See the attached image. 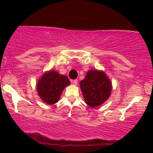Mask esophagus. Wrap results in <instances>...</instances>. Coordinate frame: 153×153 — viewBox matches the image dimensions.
Masks as SVG:
<instances>
[{
  "label": "esophagus",
  "mask_w": 153,
  "mask_h": 153,
  "mask_svg": "<svg viewBox=\"0 0 153 153\" xmlns=\"http://www.w3.org/2000/svg\"><path fill=\"white\" fill-rule=\"evenodd\" d=\"M72 82L73 83V85H76L77 84H78V80H77V79H75V80H73V81H72Z\"/></svg>",
  "instance_id": "1"
}]
</instances>
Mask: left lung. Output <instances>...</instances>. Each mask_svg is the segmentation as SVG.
Instances as JSON below:
<instances>
[{
    "label": "left lung",
    "mask_w": 153,
    "mask_h": 153,
    "mask_svg": "<svg viewBox=\"0 0 153 153\" xmlns=\"http://www.w3.org/2000/svg\"><path fill=\"white\" fill-rule=\"evenodd\" d=\"M80 86L85 103L92 108L100 106L109 98L112 88L104 72L98 70L88 71Z\"/></svg>",
    "instance_id": "left-lung-1"
}]
</instances>
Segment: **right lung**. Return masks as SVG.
Returning <instances> with one entry per match:
<instances>
[{
    "mask_svg": "<svg viewBox=\"0 0 153 153\" xmlns=\"http://www.w3.org/2000/svg\"><path fill=\"white\" fill-rule=\"evenodd\" d=\"M70 84V80L65 75L50 71L44 73L39 80L36 91L44 102L52 105L59 101L62 91Z\"/></svg>",
    "mask_w": 153,
    "mask_h": 153,
    "instance_id": "right-lung-1",
    "label": "right lung"
}]
</instances>
